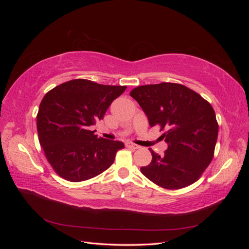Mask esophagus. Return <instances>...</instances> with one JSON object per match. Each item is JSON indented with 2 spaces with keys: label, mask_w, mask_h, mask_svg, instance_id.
I'll return each instance as SVG.
<instances>
[{
  "label": "esophagus",
  "mask_w": 249,
  "mask_h": 249,
  "mask_svg": "<svg viewBox=\"0 0 249 249\" xmlns=\"http://www.w3.org/2000/svg\"><path fill=\"white\" fill-rule=\"evenodd\" d=\"M125 147L130 148L132 150H135V149H138L140 146L137 145V144H135V143H133V142H125Z\"/></svg>",
  "instance_id": "1"
}]
</instances>
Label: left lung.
I'll use <instances>...</instances> for the list:
<instances>
[{
	"mask_svg": "<svg viewBox=\"0 0 249 249\" xmlns=\"http://www.w3.org/2000/svg\"><path fill=\"white\" fill-rule=\"evenodd\" d=\"M148 118L150 126L163 131L168 143L164 156L152 148L153 159L141 167L143 176L165 189L189 186L213 160L218 123L211 104L194 90L178 83H160L134 88L130 92Z\"/></svg>",
	"mask_w": 249,
	"mask_h": 249,
	"instance_id": "obj_1",
	"label": "left lung"
}]
</instances>
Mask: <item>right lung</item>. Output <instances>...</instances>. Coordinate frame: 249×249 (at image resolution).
<instances>
[{"mask_svg":"<svg viewBox=\"0 0 249 249\" xmlns=\"http://www.w3.org/2000/svg\"><path fill=\"white\" fill-rule=\"evenodd\" d=\"M125 89L74 79L43 96L37 113V132L44 156L59 177L83 182L113 164L124 143L97 137L90 126L104 118L111 103Z\"/></svg>","mask_w":249,"mask_h":249,"instance_id":"obj_1","label":"right lung"}]
</instances>
